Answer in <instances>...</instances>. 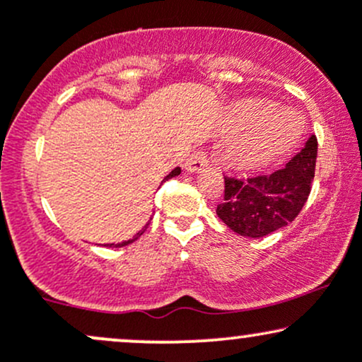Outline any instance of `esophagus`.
I'll list each match as a JSON object with an SVG mask.
<instances>
[{"label":"esophagus","mask_w":362,"mask_h":362,"mask_svg":"<svg viewBox=\"0 0 362 362\" xmlns=\"http://www.w3.org/2000/svg\"><path fill=\"white\" fill-rule=\"evenodd\" d=\"M207 165H209V158H207V153L204 149H197V151H194L189 160L185 161V168L192 173L201 172V170H204L207 167Z\"/></svg>","instance_id":"obj_1"}]
</instances>
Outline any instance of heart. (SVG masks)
Instances as JSON below:
<instances>
[{"mask_svg":"<svg viewBox=\"0 0 362 362\" xmlns=\"http://www.w3.org/2000/svg\"><path fill=\"white\" fill-rule=\"evenodd\" d=\"M274 107L265 102L245 103L236 112V119L242 124H252L250 129L231 144L230 156L238 165L248 167L265 158L276 155L289 144L288 127L282 126L284 114L272 112Z\"/></svg>","mask_w":362,"mask_h":362,"instance_id":"heart-1","label":"heart"}]
</instances>
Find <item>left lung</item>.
<instances>
[{
	"instance_id": "obj_1",
	"label": "left lung",
	"mask_w": 362,
	"mask_h": 362,
	"mask_svg": "<svg viewBox=\"0 0 362 362\" xmlns=\"http://www.w3.org/2000/svg\"><path fill=\"white\" fill-rule=\"evenodd\" d=\"M317 149L318 141L311 136L281 170L243 178L224 175V201L216 207L218 218L248 238H262L288 226L311 192Z\"/></svg>"
}]
</instances>
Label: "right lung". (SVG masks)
Listing matches in <instances>:
<instances>
[{
  "mask_svg": "<svg viewBox=\"0 0 362 362\" xmlns=\"http://www.w3.org/2000/svg\"><path fill=\"white\" fill-rule=\"evenodd\" d=\"M177 175H180V168H178V167H177L175 170H172V172H170V173H168V175L163 178V182H167V180H170V178H173V177H177ZM148 224H149V223H148ZM148 224H146V226H144V228H143V230H141V231H139V233H136L134 236H132V238H131V240H127V242H122V243H117V245H115V243H112V245H110V247H124V245H129V243H132V242H134V240H138V238H139V236L144 233V230H146V228H148Z\"/></svg>",
  "mask_w": 362,
  "mask_h": 362,
  "instance_id": "1",
  "label": "right lung"
}]
</instances>
